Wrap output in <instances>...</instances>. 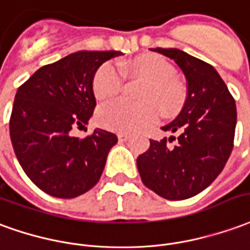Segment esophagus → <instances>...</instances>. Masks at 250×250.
Segmentation results:
<instances>
[{
    "instance_id": "obj_1",
    "label": "esophagus",
    "mask_w": 250,
    "mask_h": 250,
    "mask_svg": "<svg viewBox=\"0 0 250 250\" xmlns=\"http://www.w3.org/2000/svg\"><path fill=\"white\" fill-rule=\"evenodd\" d=\"M117 136H118V140H120V141H126V140L129 139L128 133H118Z\"/></svg>"
}]
</instances>
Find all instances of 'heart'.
Wrapping results in <instances>:
<instances>
[{
	"label": "heart",
	"mask_w": 250,
	"mask_h": 250,
	"mask_svg": "<svg viewBox=\"0 0 250 250\" xmlns=\"http://www.w3.org/2000/svg\"><path fill=\"white\" fill-rule=\"evenodd\" d=\"M106 62L98 67L93 78V93L98 101H109L121 93L124 72L144 79L140 88L141 102L114 101L98 110V122L104 128L118 132H136L155 125L162 110L166 116L178 113L186 101V88L175 75L173 65L155 54L141 55L128 63Z\"/></svg>",
	"instance_id": "b5f03b06"
}]
</instances>
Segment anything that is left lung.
Returning a JSON list of instances; mask_svg holds the SVG:
<instances>
[{
    "label": "left lung",
    "mask_w": 250,
    "mask_h": 250,
    "mask_svg": "<svg viewBox=\"0 0 250 250\" xmlns=\"http://www.w3.org/2000/svg\"><path fill=\"white\" fill-rule=\"evenodd\" d=\"M153 51L182 68L187 98L179 116L163 126L178 132V139L150 140L148 150L137 157V168L149 190L182 201L205 190L224 169L234 145L235 102L213 65L176 48ZM172 139L177 143L169 146Z\"/></svg>",
    "instance_id": "1"
}]
</instances>
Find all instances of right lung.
Wrapping results in <instances>:
<instances>
[{"instance_id": "add662e5", "label": "right lung", "mask_w": 250, "mask_h": 250, "mask_svg": "<svg viewBox=\"0 0 250 250\" xmlns=\"http://www.w3.org/2000/svg\"><path fill=\"white\" fill-rule=\"evenodd\" d=\"M120 51H79L43 65L21 84L9 120L16 157L26 176L55 198H75L98 183L117 136L95 129L84 139L71 134L83 128L95 109L93 78Z\"/></svg>"}]
</instances>
